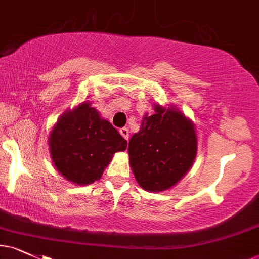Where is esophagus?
Instances as JSON below:
<instances>
[{
    "mask_svg": "<svg viewBox=\"0 0 259 259\" xmlns=\"http://www.w3.org/2000/svg\"><path fill=\"white\" fill-rule=\"evenodd\" d=\"M119 133L121 134V136H123L124 139L129 140V129H127V127H121V129L119 130Z\"/></svg>",
    "mask_w": 259,
    "mask_h": 259,
    "instance_id": "34e87169",
    "label": "esophagus"
}]
</instances>
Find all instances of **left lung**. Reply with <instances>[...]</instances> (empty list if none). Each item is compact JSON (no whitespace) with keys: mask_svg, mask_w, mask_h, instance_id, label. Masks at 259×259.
<instances>
[{"mask_svg":"<svg viewBox=\"0 0 259 259\" xmlns=\"http://www.w3.org/2000/svg\"><path fill=\"white\" fill-rule=\"evenodd\" d=\"M127 151L139 185L147 191H163L174 186L194 163L195 127L181 112L156 106L132 136Z\"/></svg>","mask_w":259,"mask_h":259,"instance_id":"obj_1","label":"left lung"}]
</instances>
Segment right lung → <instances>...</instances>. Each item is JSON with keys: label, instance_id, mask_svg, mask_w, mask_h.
<instances>
[{"label": "right lung", "instance_id": "obj_1", "mask_svg": "<svg viewBox=\"0 0 259 259\" xmlns=\"http://www.w3.org/2000/svg\"><path fill=\"white\" fill-rule=\"evenodd\" d=\"M126 145L118 130L85 102L62 115L50 136L56 168L78 185L99 180L113 154Z\"/></svg>", "mask_w": 259, "mask_h": 259}]
</instances>
